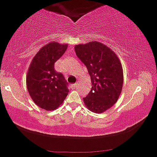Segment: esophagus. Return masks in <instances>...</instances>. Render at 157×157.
<instances>
[{
  "label": "esophagus",
  "mask_w": 157,
  "mask_h": 157,
  "mask_svg": "<svg viewBox=\"0 0 157 157\" xmlns=\"http://www.w3.org/2000/svg\"><path fill=\"white\" fill-rule=\"evenodd\" d=\"M78 85V83H75V84H73V85H72L71 86H72V87H73V88H76Z\"/></svg>",
  "instance_id": "esophagus-1"
}]
</instances>
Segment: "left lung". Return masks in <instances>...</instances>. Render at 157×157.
I'll return each mask as SVG.
<instances>
[{"label":"left lung","mask_w":157,"mask_h":157,"mask_svg":"<svg viewBox=\"0 0 157 157\" xmlns=\"http://www.w3.org/2000/svg\"><path fill=\"white\" fill-rule=\"evenodd\" d=\"M77 57L88 70L92 87L83 98L87 109L102 113L117 102L124 83L123 68L116 54L105 45L97 41L75 46Z\"/></svg>","instance_id":"1"}]
</instances>
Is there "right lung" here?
<instances>
[{
	"label": "right lung",
	"instance_id": "add662e5",
	"mask_svg": "<svg viewBox=\"0 0 157 157\" xmlns=\"http://www.w3.org/2000/svg\"><path fill=\"white\" fill-rule=\"evenodd\" d=\"M67 44L57 42L44 45L33 57L27 74L28 93L41 109L53 111L61 105L68 95V83L55 63L64 54Z\"/></svg>",
	"mask_w": 157,
	"mask_h": 157
}]
</instances>
